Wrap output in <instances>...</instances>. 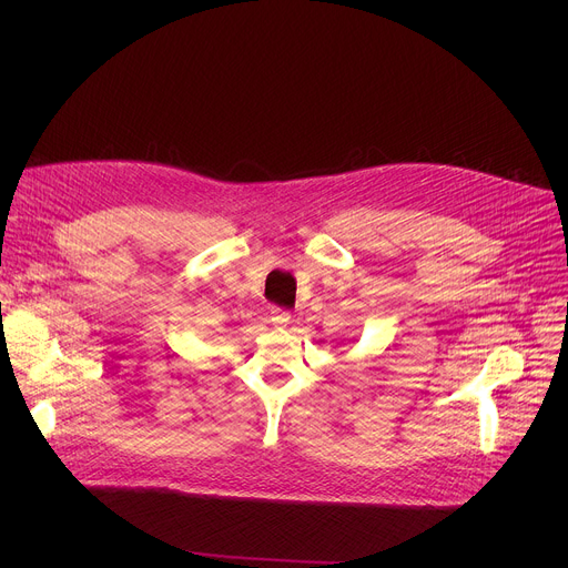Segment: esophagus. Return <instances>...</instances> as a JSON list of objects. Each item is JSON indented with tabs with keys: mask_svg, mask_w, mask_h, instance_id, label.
Masks as SVG:
<instances>
[{
	"mask_svg": "<svg viewBox=\"0 0 568 568\" xmlns=\"http://www.w3.org/2000/svg\"><path fill=\"white\" fill-rule=\"evenodd\" d=\"M272 326L274 328H278V331H283V328H287L290 323H292V314L287 312V310H281V307H276V310H272Z\"/></svg>",
	"mask_w": 568,
	"mask_h": 568,
	"instance_id": "1",
	"label": "esophagus"
}]
</instances>
